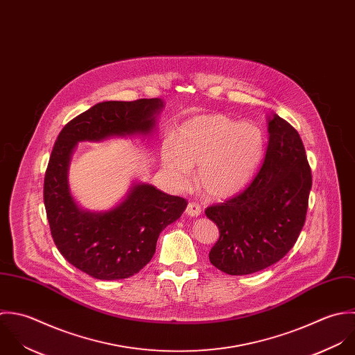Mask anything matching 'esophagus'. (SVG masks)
Wrapping results in <instances>:
<instances>
[{"label":"esophagus","mask_w":355,"mask_h":355,"mask_svg":"<svg viewBox=\"0 0 355 355\" xmlns=\"http://www.w3.org/2000/svg\"><path fill=\"white\" fill-rule=\"evenodd\" d=\"M186 214L191 218H197L201 215V207L196 202H189V205L186 208Z\"/></svg>","instance_id":"esophagus-1"}]
</instances>
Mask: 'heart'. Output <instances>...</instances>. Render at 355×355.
Here are the masks:
<instances>
[{
    "mask_svg": "<svg viewBox=\"0 0 355 355\" xmlns=\"http://www.w3.org/2000/svg\"><path fill=\"white\" fill-rule=\"evenodd\" d=\"M259 128L223 116L189 119L179 130L175 147L165 148L164 168L178 187L189 183L198 164L197 183L211 198L238 194L252 178L263 155Z\"/></svg>",
    "mask_w": 355,
    "mask_h": 355,
    "instance_id": "heart-1",
    "label": "heart"
}]
</instances>
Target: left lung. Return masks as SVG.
Segmentation results:
<instances>
[{"label": "left lung", "mask_w": 355, "mask_h": 355, "mask_svg": "<svg viewBox=\"0 0 355 355\" xmlns=\"http://www.w3.org/2000/svg\"><path fill=\"white\" fill-rule=\"evenodd\" d=\"M261 166L234 198L207 208L220 236L211 263L230 275H246L281 260L300 234L309 207L311 169L297 130L277 114L268 117Z\"/></svg>", "instance_id": "obj_1"}]
</instances>
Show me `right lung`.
<instances>
[{
    "label": "right lung",
    "instance_id": "obj_1",
    "mask_svg": "<svg viewBox=\"0 0 355 355\" xmlns=\"http://www.w3.org/2000/svg\"><path fill=\"white\" fill-rule=\"evenodd\" d=\"M161 99L102 102L71 119L59 133L44 180V204L51 234L64 259L98 279H122L153 257L159 233L178 220L187 201L136 183L117 207L91 212L74 201L67 172L78 141L112 136L151 135Z\"/></svg>",
    "mask_w": 355,
    "mask_h": 355
}]
</instances>
